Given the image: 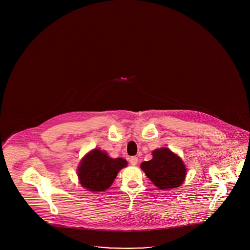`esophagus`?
<instances>
[{
    "label": "esophagus",
    "mask_w": 250,
    "mask_h": 250,
    "mask_svg": "<svg viewBox=\"0 0 250 250\" xmlns=\"http://www.w3.org/2000/svg\"><path fill=\"white\" fill-rule=\"evenodd\" d=\"M129 161H130V164L132 166L137 165V164H138V162H139V160H138V157H137V156H132Z\"/></svg>",
    "instance_id": "34e87169"
}]
</instances>
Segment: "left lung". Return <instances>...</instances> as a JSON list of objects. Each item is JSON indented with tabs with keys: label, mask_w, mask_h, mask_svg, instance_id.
Returning a JSON list of instances; mask_svg holds the SVG:
<instances>
[{
	"label": "left lung",
	"mask_w": 250,
	"mask_h": 250,
	"mask_svg": "<svg viewBox=\"0 0 250 250\" xmlns=\"http://www.w3.org/2000/svg\"><path fill=\"white\" fill-rule=\"evenodd\" d=\"M153 158L144 161L141 168L159 189H172L181 187L187 177V167L183 159L167 147L155 149Z\"/></svg>",
	"instance_id": "1"
}]
</instances>
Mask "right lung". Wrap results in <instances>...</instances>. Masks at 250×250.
I'll use <instances>...</instances> for the list:
<instances>
[{"label": "right lung", "instance_id": "add662e5", "mask_svg": "<svg viewBox=\"0 0 250 250\" xmlns=\"http://www.w3.org/2000/svg\"><path fill=\"white\" fill-rule=\"evenodd\" d=\"M127 166L124 158H112L105 151L95 148L82 158L77 175L82 187L91 192L107 190L118 172Z\"/></svg>", "mask_w": 250, "mask_h": 250}]
</instances>
